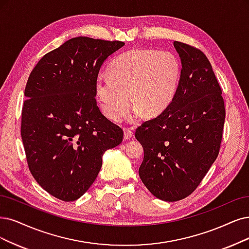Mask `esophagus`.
Returning a JSON list of instances; mask_svg holds the SVG:
<instances>
[{
	"instance_id": "esophagus-1",
	"label": "esophagus",
	"mask_w": 249,
	"mask_h": 249,
	"mask_svg": "<svg viewBox=\"0 0 249 249\" xmlns=\"http://www.w3.org/2000/svg\"><path fill=\"white\" fill-rule=\"evenodd\" d=\"M124 140L127 141V140H130L131 137L133 136V132L131 129H129V128H124Z\"/></svg>"
}]
</instances>
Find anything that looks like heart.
Listing matches in <instances>:
<instances>
[{"instance_id":"obj_1","label":"heart","mask_w":249,"mask_h":249,"mask_svg":"<svg viewBox=\"0 0 249 249\" xmlns=\"http://www.w3.org/2000/svg\"><path fill=\"white\" fill-rule=\"evenodd\" d=\"M180 71L178 58L170 52L133 49L112 62L109 75L97 77L95 96L105 116L114 122L129 110L131 100L136 105L131 121L144 112L159 115L176 94Z\"/></svg>"}]
</instances>
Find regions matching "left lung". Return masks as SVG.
Listing matches in <instances>:
<instances>
[{"instance_id":"8db88e82","label":"left lung","mask_w":249,"mask_h":249,"mask_svg":"<svg viewBox=\"0 0 249 249\" xmlns=\"http://www.w3.org/2000/svg\"><path fill=\"white\" fill-rule=\"evenodd\" d=\"M181 71L169 106L135 131L143 148L139 174L158 199L178 201L195 191L215 161L225 123L222 89L205 54L178 41Z\"/></svg>"}]
</instances>
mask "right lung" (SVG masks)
Masks as SVG:
<instances>
[{"instance_id":"1","label":"right lung","mask_w":249,"mask_h":249,"mask_svg":"<svg viewBox=\"0 0 249 249\" xmlns=\"http://www.w3.org/2000/svg\"><path fill=\"white\" fill-rule=\"evenodd\" d=\"M120 41L72 38L47 53L27 80L21 139L36 182L62 201L83 196L97 178L107 150L123 130L99 110L95 81Z\"/></svg>"}]
</instances>
